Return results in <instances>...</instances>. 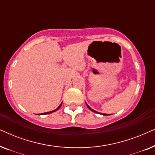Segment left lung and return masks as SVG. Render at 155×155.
<instances>
[{
    "label": "left lung",
    "mask_w": 155,
    "mask_h": 155,
    "mask_svg": "<svg viewBox=\"0 0 155 155\" xmlns=\"http://www.w3.org/2000/svg\"><path fill=\"white\" fill-rule=\"evenodd\" d=\"M85 103H86V102H85ZM86 105H87V107H88V109H90L91 111H93V112H94V113H97V114H101V115H103V116H108V114H101V113H99V112H97V111H94V109H92V108H91V107H90V106H89V105H88L87 104V103H86Z\"/></svg>",
    "instance_id": "1"
}]
</instances>
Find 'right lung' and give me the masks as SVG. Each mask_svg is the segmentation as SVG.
Here are the masks:
<instances>
[{"label":"right lung","instance_id":"right-lung-1","mask_svg":"<svg viewBox=\"0 0 155 155\" xmlns=\"http://www.w3.org/2000/svg\"><path fill=\"white\" fill-rule=\"evenodd\" d=\"M61 105H62V103H61V104L58 106V108H57V109H55V110H53V111H48V112H46V113H42V114H38V115H45V114H48L53 113V112L56 111H57V110H58V109H60V107H61Z\"/></svg>","mask_w":155,"mask_h":155}]
</instances>
